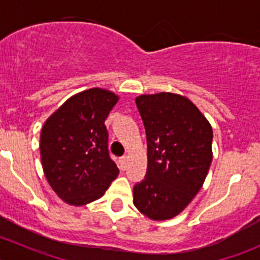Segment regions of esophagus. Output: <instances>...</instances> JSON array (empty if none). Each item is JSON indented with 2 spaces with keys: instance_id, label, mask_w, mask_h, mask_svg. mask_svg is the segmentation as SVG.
<instances>
[{
  "instance_id": "1",
  "label": "esophagus",
  "mask_w": 260,
  "mask_h": 260,
  "mask_svg": "<svg viewBox=\"0 0 260 260\" xmlns=\"http://www.w3.org/2000/svg\"><path fill=\"white\" fill-rule=\"evenodd\" d=\"M127 165H128V156H123L120 158V169L125 170L127 169Z\"/></svg>"
}]
</instances>
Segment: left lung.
<instances>
[{"label": "left lung", "mask_w": 260, "mask_h": 260, "mask_svg": "<svg viewBox=\"0 0 260 260\" xmlns=\"http://www.w3.org/2000/svg\"><path fill=\"white\" fill-rule=\"evenodd\" d=\"M147 136V176L133 187L138 211L156 221L177 216L203 187L212 161V128L200 109L175 93L136 98Z\"/></svg>", "instance_id": "left-lung-1"}]
</instances>
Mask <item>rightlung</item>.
Wrapping results in <instances>:
<instances>
[{"label":"right lung","instance_id":"add662e5","mask_svg":"<svg viewBox=\"0 0 260 260\" xmlns=\"http://www.w3.org/2000/svg\"><path fill=\"white\" fill-rule=\"evenodd\" d=\"M118 99L107 89H88L70 96L44 123V174L55 193L69 205L83 206L101 199L119 174L109 157L104 125Z\"/></svg>","mask_w":260,"mask_h":260}]
</instances>
